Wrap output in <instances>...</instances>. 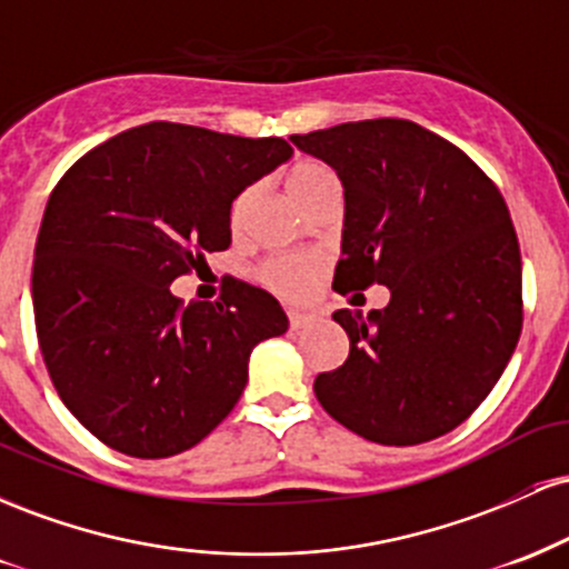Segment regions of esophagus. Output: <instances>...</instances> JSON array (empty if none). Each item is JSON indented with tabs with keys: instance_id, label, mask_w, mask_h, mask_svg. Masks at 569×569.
Wrapping results in <instances>:
<instances>
[{
	"instance_id": "34e87169",
	"label": "esophagus",
	"mask_w": 569,
	"mask_h": 569,
	"mask_svg": "<svg viewBox=\"0 0 569 569\" xmlns=\"http://www.w3.org/2000/svg\"><path fill=\"white\" fill-rule=\"evenodd\" d=\"M316 321V316H307V312H299V310H289V326L291 329H305L307 323Z\"/></svg>"
}]
</instances>
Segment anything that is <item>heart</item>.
Instances as JSON below:
<instances>
[{"label": "heart", "mask_w": 569, "mask_h": 569, "mask_svg": "<svg viewBox=\"0 0 569 569\" xmlns=\"http://www.w3.org/2000/svg\"><path fill=\"white\" fill-rule=\"evenodd\" d=\"M283 187L289 192V198L297 202L299 208H305L307 202L316 200L318 194H323L326 189H339L337 173L321 160L302 158L291 162L283 173ZM248 202H251V189L234 194L230 206V230L240 232L243 227ZM326 267L318 257H276L267 259V262L257 270L259 283L267 286L272 293L283 299H305L316 291V286L321 283Z\"/></svg>", "instance_id": "obj_1"}]
</instances>
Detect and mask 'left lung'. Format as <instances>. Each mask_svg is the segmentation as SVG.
I'll return each mask as SVG.
<instances>
[{
  "label": "left lung",
  "mask_w": 569,
  "mask_h": 569,
  "mask_svg": "<svg viewBox=\"0 0 569 569\" xmlns=\"http://www.w3.org/2000/svg\"><path fill=\"white\" fill-rule=\"evenodd\" d=\"M345 184L335 291L388 286L382 310H337L342 367L321 407L363 439L415 447L473 415L521 335V253L495 181L452 141L396 117L291 136Z\"/></svg>",
  "instance_id": "8db88e82"
}]
</instances>
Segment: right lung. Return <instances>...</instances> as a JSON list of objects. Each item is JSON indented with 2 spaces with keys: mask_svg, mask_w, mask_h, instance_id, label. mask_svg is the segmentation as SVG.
I'll return each instance as SVG.
<instances>
[{
  "mask_svg": "<svg viewBox=\"0 0 569 569\" xmlns=\"http://www.w3.org/2000/svg\"><path fill=\"white\" fill-rule=\"evenodd\" d=\"M293 154L149 122L84 152L61 176L34 248V323L67 409L117 452L158 460L230 415L248 356L289 329L272 293L230 278L217 302L184 305L176 278L230 246V206Z\"/></svg>",
  "mask_w": 569,
  "mask_h": 569,
  "instance_id": "add662e5",
  "label": "right lung"
}]
</instances>
